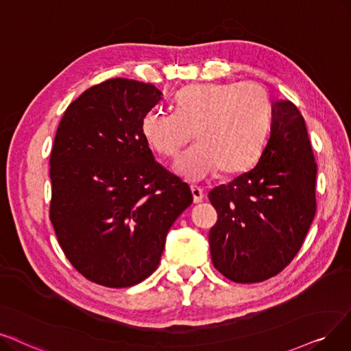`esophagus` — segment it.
Instances as JSON below:
<instances>
[{
	"label": "esophagus",
	"mask_w": 351,
	"mask_h": 351,
	"mask_svg": "<svg viewBox=\"0 0 351 351\" xmlns=\"http://www.w3.org/2000/svg\"><path fill=\"white\" fill-rule=\"evenodd\" d=\"M191 194H193V202L194 203H202L204 200V193L197 186H191Z\"/></svg>",
	"instance_id": "esophagus-1"
}]
</instances>
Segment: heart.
I'll return each instance as SVG.
<instances>
[{
	"label": "heart",
	"instance_id": "obj_1",
	"mask_svg": "<svg viewBox=\"0 0 351 351\" xmlns=\"http://www.w3.org/2000/svg\"><path fill=\"white\" fill-rule=\"evenodd\" d=\"M174 106L176 112L148 110L141 134L158 156L176 158L194 132L199 144L177 161V171L184 178L200 181L219 170L239 174L261 157L271 105L259 83H195L177 93Z\"/></svg>",
	"mask_w": 351,
	"mask_h": 351
}]
</instances>
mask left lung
I'll list each match as a JSON object with an SVG mask.
<instances>
[{
	"label": "left lung",
	"instance_id": "obj_1",
	"mask_svg": "<svg viewBox=\"0 0 351 351\" xmlns=\"http://www.w3.org/2000/svg\"><path fill=\"white\" fill-rule=\"evenodd\" d=\"M315 177L302 115L291 101H276L256 165L208 193L217 212L208 233L215 268L239 284L262 282L284 271L315 216Z\"/></svg>",
	"mask_w": 351,
	"mask_h": 351
}]
</instances>
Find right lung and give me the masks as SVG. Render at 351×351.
Masks as SVG:
<instances>
[{"label": "right lung", "instance_id": "1", "mask_svg": "<svg viewBox=\"0 0 351 351\" xmlns=\"http://www.w3.org/2000/svg\"><path fill=\"white\" fill-rule=\"evenodd\" d=\"M161 95L151 83L105 80L67 106L56 132L51 224L73 268L108 288L136 285L157 269L167 232L193 202L141 134Z\"/></svg>", "mask_w": 351, "mask_h": 351}]
</instances>
